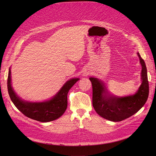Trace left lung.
<instances>
[{
	"label": "left lung",
	"instance_id": "left-lung-1",
	"mask_svg": "<svg viewBox=\"0 0 156 156\" xmlns=\"http://www.w3.org/2000/svg\"><path fill=\"white\" fill-rule=\"evenodd\" d=\"M142 66V83L133 95L118 97L112 95L104 83L99 79L90 77L93 88L92 104L97 114L104 119L118 122L133 116L145 104L149 96V82L147 68L140 54L137 52Z\"/></svg>",
	"mask_w": 156,
	"mask_h": 156
}]
</instances>
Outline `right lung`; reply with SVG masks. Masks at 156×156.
<instances>
[{
	"mask_svg": "<svg viewBox=\"0 0 156 156\" xmlns=\"http://www.w3.org/2000/svg\"><path fill=\"white\" fill-rule=\"evenodd\" d=\"M80 78H73L66 82L51 99L43 102H30L23 100L16 94L11 84V71L7 78V89L9 97L17 109L24 116L40 122H49L60 118L66 110L68 93Z\"/></svg>",
	"mask_w": 156,
	"mask_h": 156,
	"instance_id": "add662e5",
	"label": "right lung"
}]
</instances>
